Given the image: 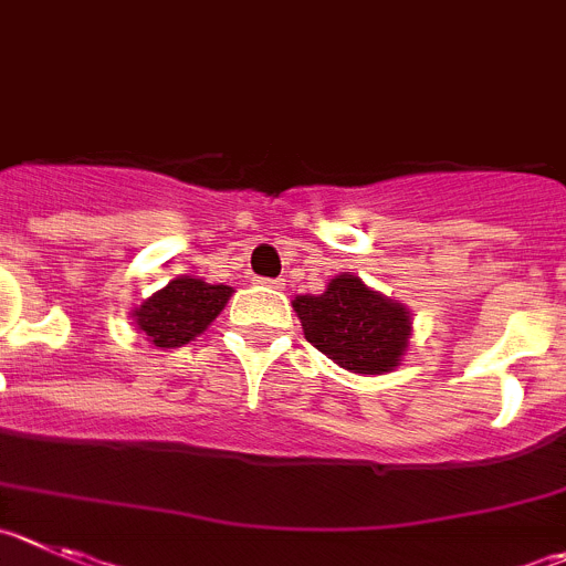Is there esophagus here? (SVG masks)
Returning <instances> with one entry per match:
<instances>
[{
	"label": "esophagus",
	"mask_w": 566,
	"mask_h": 566,
	"mask_svg": "<svg viewBox=\"0 0 566 566\" xmlns=\"http://www.w3.org/2000/svg\"><path fill=\"white\" fill-rule=\"evenodd\" d=\"M259 284H265V287H282V279H256Z\"/></svg>",
	"instance_id": "34e87169"
}]
</instances>
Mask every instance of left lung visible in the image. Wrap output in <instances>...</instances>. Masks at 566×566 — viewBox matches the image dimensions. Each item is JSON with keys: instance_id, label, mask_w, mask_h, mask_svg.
<instances>
[{"instance_id": "8db88e82", "label": "left lung", "mask_w": 566, "mask_h": 566, "mask_svg": "<svg viewBox=\"0 0 566 566\" xmlns=\"http://www.w3.org/2000/svg\"><path fill=\"white\" fill-rule=\"evenodd\" d=\"M293 310L304 337L346 371H394L408 352V307L352 273L332 279L321 295H295Z\"/></svg>"}]
</instances>
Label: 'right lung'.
<instances>
[{"label":"right lung","instance_id":"add662e5","mask_svg":"<svg viewBox=\"0 0 566 566\" xmlns=\"http://www.w3.org/2000/svg\"><path fill=\"white\" fill-rule=\"evenodd\" d=\"M234 290L229 284H209L203 279L178 276L136 307L134 324L156 348H178L195 340L223 313Z\"/></svg>","mask_w":566,"mask_h":566}]
</instances>
